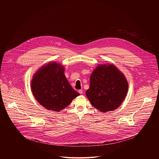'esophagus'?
Wrapping results in <instances>:
<instances>
[{"mask_svg":"<svg viewBox=\"0 0 159 159\" xmlns=\"http://www.w3.org/2000/svg\"><path fill=\"white\" fill-rule=\"evenodd\" d=\"M78 92H79L80 94H83V90H81H81H79V91H78Z\"/></svg>","mask_w":159,"mask_h":159,"instance_id":"34e87169","label":"esophagus"}]
</instances>
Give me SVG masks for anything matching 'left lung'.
<instances>
[{"mask_svg":"<svg viewBox=\"0 0 159 159\" xmlns=\"http://www.w3.org/2000/svg\"><path fill=\"white\" fill-rule=\"evenodd\" d=\"M128 88L125 76L114 65L101 64L92 73L86 94L93 107L106 113L115 110L122 104Z\"/></svg>","mask_w":159,"mask_h":159,"instance_id":"1","label":"left lung"}]
</instances>
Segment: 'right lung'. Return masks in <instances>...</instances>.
<instances>
[{
	"label": "right lung",
	"instance_id": "1",
	"mask_svg": "<svg viewBox=\"0 0 159 159\" xmlns=\"http://www.w3.org/2000/svg\"><path fill=\"white\" fill-rule=\"evenodd\" d=\"M59 63L49 62L34 75L30 88L37 102L46 109L59 112L80 95L70 86Z\"/></svg>",
	"mask_w": 159,
	"mask_h": 159
}]
</instances>
